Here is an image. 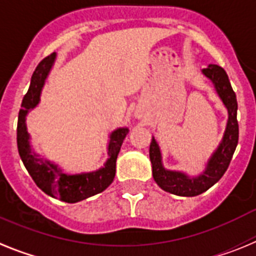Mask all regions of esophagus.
<instances>
[{"instance_id":"34e87169","label":"esophagus","mask_w":256,"mask_h":256,"mask_svg":"<svg viewBox=\"0 0 256 256\" xmlns=\"http://www.w3.org/2000/svg\"><path fill=\"white\" fill-rule=\"evenodd\" d=\"M135 116H136L138 118H139V117H142V113L140 112H135Z\"/></svg>"}]
</instances>
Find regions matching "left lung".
<instances>
[{
    "instance_id": "obj_1",
    "label": "left lung",
    "mask_w": 256,
    "mask_h": 256,
    "mask_svg": "<svg viewBox=\"0 0 256 256\" xmlns=\"http://www.w3.org/2000/svg\"><path fill=\"white\" fill-rule=\"evenodd\" d=\"M201 72L214 85L218 96L220 98L222 103L228 110V120L223 138L219 146L208 157L204 171L198 175H188L184 171L168 170L164 166L161 148L154 136L152 138L150 146V158L154 182L161 190L183 197L201 194L220 180V178L230 166L238 143L237 99L226 70L216 64H208V68H204Z\"/></svg>"
}]
</instances>
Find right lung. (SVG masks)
Listing matches in <instances>:
<instances>
[{
    "mask_svg": "<svg viewBox=\"0 0 256 256\" xmlns=\"http://www.w3.org/2000/svg\"><path fill=\"white\" fill-rule=\"evenodd\" d=\"M55 59L56 52H52L45 58L33 72L30 88L24 95L22 110H19L18 117V150L24 166L40 190L54 198L62 200L68 204H74L103 192L110 186L116 175L117 156L121 150L124 139L128 135V128H117L110 132L106 146L108 158L102 168L88 172L68 174L54 161L42 158L40 153H36L32 150L30 135L26 128V116L40 104L42 88L45 86L46 78L51 72Z\"/></svg>",
    "mask_w": 256,
    "mask_h": 256,
    "instance_id": "add662e5",
    "label": "right lung"
}]
</instances>
